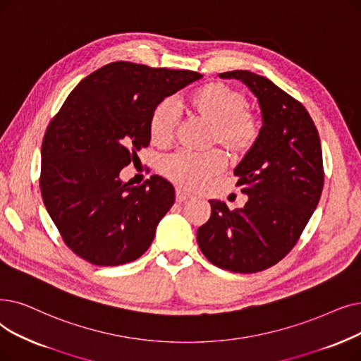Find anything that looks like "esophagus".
Returning <instances> with one entry per match:
<instances>
[{"label":"esophagus","mask_w":361,"mask_h":361,"mask_svg":"<svg viewBox=\"0 0 361 361\" xmlns=\"http://www.w3.org/2000/svg\"><path fill=\"white\" fill-rule=\"evenodd\" d=\"M187 199H190V195L183 192V190H180V189H177V192H176V200H177L178 203H183V202H185Z\"/></svg>","instance_id":"obj_1"}]
</instances>
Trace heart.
I'll return each mask as SVG.
<instances>
[{
	"instance_id": "obj_1",
	"label": "heart",
	"mask_w": 361,
	"mask_h": 361,
	"mask_svg": "<svg viewBox=\"0 0 361 361\" xmlns=\"http://www.w3.org/2000/svg\"><path fill=\"white\" fill-rule=\"evenodd\" d=\"M189 115L209 127L207 147H221L231 162H240L255 149L262 133L261 116L247 109L245 94L224 82H208L187 97ZM178 125L176 103L164 99L154 104L149 116V135L156 146H166ZM226 165L224 156L211 150L203 154L172 153L159 162V171L183 189H197L219 174Z\"/></svg>"
}]
</instances>
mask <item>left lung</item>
<instances>
[{"label":"left lung","instance_id":"obj_1","mask_svg":"<svg viewBox=\"0 0 361 361\" xmlns=\"http://www.w3.org/2000/svg\"><path fill=\"white\" fill-rule=\"evenodd\" d=\"M240 80L259 103L262 133L234 169L247 195L240 209L209 200L211 218L197 228L202 254L233 273L267 270L296 245L322 196L320 137L307 109L270 80L249 71L219 73Z\"/></svg>","mask_w":361,"mask_h":361}]
</instances>
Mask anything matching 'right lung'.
Returning a JSON list of instances; mask_svg holds the SVG:
<instances>
[{
  "label": "right lung",
  "instance_id": "1",
  "mask_svg": "<svg viewBox=\"0 0 361 361\" xmlns=\"http://www.w3.org/2000/svg\"><path fill=\"white\" fill-rule=\"evenodd\" d=\"M200 78L193 71L114 61L72 90L42 138L39 187L73 254L114 267L149 249L174 205V187L159 176L131 185L119 172L149 146L154 104Z\"/></svg>",
  "mask_w": 361,
  "mask_h": 361
}]
</instances>
